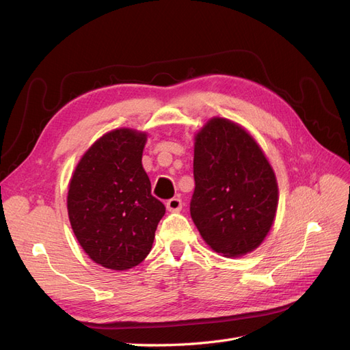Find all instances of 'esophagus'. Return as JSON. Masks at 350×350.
<instances>
[{"label": "esophagus", "mask_w": 350, "mask_h": 350, "mask_svg": "<svg viewBox=\"0 0 350 350\" xmlns=\"http://www.w3.org/2000/svg\"><path fill=\"white\" fill-rule=\"evenodd\" d=\"M166 208L169 211H179L183 208V200L181 198H171L166 201Z\"/></svg>", "instance_id": "1"}]
</instances>
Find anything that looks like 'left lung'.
<instances>
[{
    "label": "left lung",
    "mask_w": 350,
    "mask_h": 350,
    "mask_svg": "<svg viewBox=\"0 0 350 350\" xmlns=\"http://www.w3.org/2000/svg\"><path fill=\"white\" fill-rule=\"evenodd\" d=\"M193 221L207 245L241 257L267 237L276 216V175L257 142L225 118H211L196 135Z\"/></svg>",
    "instance_id": "left-lung-1"
}]
</instances>
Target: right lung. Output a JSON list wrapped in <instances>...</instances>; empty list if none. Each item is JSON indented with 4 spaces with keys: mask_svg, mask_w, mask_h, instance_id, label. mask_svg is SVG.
<instances>
[{
    "mask_svg": "<svg viewBox=\"0 0 350 350\" xmlns=\"http://www.w3.org/2000/svg\"><path fill=\"white\" fill-rule=\"evenodd\" d=\"M146 133L102 135L83 154L68 187V217L84 252L102 267L129 270L150 252L165 206L142 165Z\"/></svg>",
    "mask_w": 350,
    "mask_h": 350,
    "instance_id": "obj_1",
    "label": "right lung"
}]
</instances>
